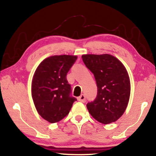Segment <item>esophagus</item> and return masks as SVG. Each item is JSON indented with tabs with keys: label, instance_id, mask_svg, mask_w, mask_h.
Segmentation results:
<instances>
[{
	"label": "esophagus",
	"instance_id": "1",
	"mask_svg": "<svg viewBox=\"0 0 156 156\" xmlns=\"http://www.w3.org/2000/svg\"><path fill=\"white\" fill-rule=\"evenodd\" d=\"M78 100L81 102H83V103H84V102L86 101V98H85V96L84 94H82L80 96V97H79Z\"/></svg>",
	"mask_w": 156,
	"mask_h": 156
}]
</instances>
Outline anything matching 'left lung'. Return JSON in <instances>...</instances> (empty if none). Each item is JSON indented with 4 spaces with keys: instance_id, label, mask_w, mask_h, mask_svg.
I'll use <instances>...</instances> for the list:
<instances>
[{
    "instance_id": "left-lung-1",
    "label": "left lung",
    "mask_w": 156,
    "mask_h": 156,
    "mask_svg": "<svg viewBox=\"0 0 156 156\" xmlns=\"http://www.w3.org/2000/svg\"><path fill=\"white\" fill-rule=\"evenodd\" d=\"M82 58L97 85V98L87 104L89 114L104 124L116 121L126 109L131 94L126 69L112 55L87 54Z\"/></svg>"
}]
</instances>
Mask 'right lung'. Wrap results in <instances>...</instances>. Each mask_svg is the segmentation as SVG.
<instances>
[{"instance_id":"1","label":"right lung","mask_w":156,"mask_h":156,"mask_svg":"<svg viewBox=\"0 0 156 156\" xmlns=\"http://www.w3.org/2000/svg\"><path fill=\"white\" fill-rule=\"evenodd\" d=\"M76 55H54L38 65L32 80V97L40 116L51 123L69 114L76 99L70 97L67 74L75 62Z\"/></svg>"}]
</instances>
